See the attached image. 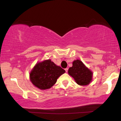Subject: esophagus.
Instances as JSON below:
<instances>
[{"label":"esophagus","instance_id":"esophagus-1","mask_svg":"<svg viewBox=\"0 0 121 121\" xmlns=\"http://www.w3.org/2000/svg\"><path fill=\"white\" fill-rule=\"evenodd\" d=\"M65 71L66 72H68V68H66V69H65Z\"/></svg>","mask_w":121,"mask_h":121}]
</instances>
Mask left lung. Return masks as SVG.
Wrapping results in <instances>:
<instances>
[{
	"label": "left lung",
	"instance_id": "8db88e82",
	"mask_svg": "<svg viewBox=\"0 0 121 121\" xmlns=\"http://www.w3.org/2000/svg\"><path fill=\"white\" fill-rule=\"evenodd\" d=\"M68 73L79 85H87L92 80V72L79 60L73 61V65L69 68Z\"/></svg>",
	"mask_w": 121,
	"mask_h": 121
}]
</instances>
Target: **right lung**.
Wrapping results in <instances>:
<instances>
[{
	"mask_svg": "<svg viewBox=\"0 0 121 121\" xmlns=\"http://www.w3.org/2000/svg\"><path fill=\"white\" fill-rule=\"evenodd\" d=\"M65 70L51 61L47 60L37 63L30 74V81L40 89L50 88Z\"/></svg>",
	"mask_w": 121,
	"mask_h": 121,
	"instance_id": "add662e5",
	"label": "right lung"
}]
</instances>
